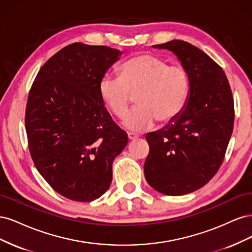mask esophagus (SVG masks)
I'll use <instances>...</instances> for the list:
<instances>
[{"mask_svg": "<svg viewBox=\"0 0 252 252\" xmlns=\"http://www.w3.org/2000/svg\"><path fill=\"white\" fill-rule=\"evenodd\" d=\"M127 136H128L129 141H132V140L138 139V135L134 134V133H131V132H128V133H127Z\"/></svg>", "mask_w": 252, "mask_h": 252, "instance_id": "obj_1", "label": "esophagus"}]
</instances>
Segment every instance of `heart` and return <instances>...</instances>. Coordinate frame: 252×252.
<instances>
[{
  "instance_id": "obj_1",
  "label": "heart",
  "mask_w": 252,
  "mask_h": 252,
  "mask_svg": "<svg viewBox=\"0 0 252 252\" xmlns=\"http://www.w3.org/2000/svg\"><path fill=\"white\" fill-rule=\"evenodd\" d=\"M120 78L105 75L98 84L101 100L111 113L123 118L136 94L134 108L124 119L129 130L144 131L155 125L168 124L178 118L188 94V78L181 66L144 53L120 67Z\"/></svg>"
}]
</instances>
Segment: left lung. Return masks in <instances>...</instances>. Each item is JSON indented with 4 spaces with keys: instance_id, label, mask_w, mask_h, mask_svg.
<instances>
[{
    "instance_id": "left-lung-1",
    "label": "left lung",
    "mask_w": 252,
    "mask_h": 252,
    "mask_svg": "<svg viewBox=\"0 0 252 252\" xmlns=\"http://www.w3.org/2000/svg\"><path fill=\"white\" fill-rule=\"evenodd\" d=\"M152 47L177 56L189 94L177 119L146 134L144 174L157 191L183 195L207 184L222 165L233 130V97L222 68L201 49L181 40Z\"/></svg>"
}]
</instances>
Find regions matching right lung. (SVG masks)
I'll return each instance as SVG.
<instances>
[{"instance_id": "add662e5", "label": "right lung", "mask_w": 252, "mask_h": 252, "mask_svg": "<svg viewBox=\"0 0 252 252\" xmlns=\"http://www.w3.org/2000/svg\"><path fill=\"white\" fill-rule=\"evenodd\" d=\"M122 52L73 43L37 72L25 114L28 146L42 177L58 193L91 202L107 191L112 162L128 143L98 94Z\"/></svg>"}]
</instances>
